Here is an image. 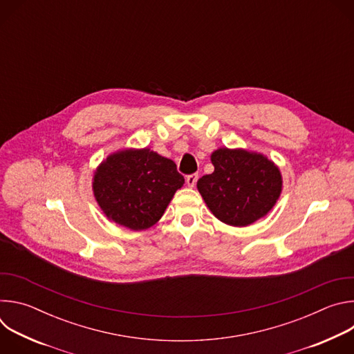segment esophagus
<instances>
[{
	"instance_id": "34e87169",
	"label": "esophagus",
	"mask_w": 354,
	"mask_h": 354,
	"mask_svg": "<svg viewBox=\"0 0 354 354\" xmlns=\"http://www.w3.org/2000/svg\"><path fill=\"white\" fill-rule=\"evenodd\" d=\"M197 179H198V175H197V174L187 175V176H186V183H187V186H189V187H193V186L196 185Z\"/></svg>"
}]
</instances>
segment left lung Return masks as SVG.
<instances>
[{
  "instance_id": "1",
  "label": "left lung",
  "mask_w": 354,
  "mask_h": 354,
  "mask_svg": "<svg viewBox=\"0 0 354 354\" xmlns=\"http://www.w3.org/2000/svg\"><path fill=\"white\" fill-rule=\"evenodd\" d=\"M214 172L197 180L209 210L227 225L246 227L265 217L283 189L279 167L266 156L243 148H217Z\"/></svg>"
}]
</instances>
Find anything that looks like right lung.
I'll use <instances>...</instances> for the list:
<instances>
[{"mask_svg": "<svg viewBox=\"0 0 354 354\" xmlns=\"http://www.w3.org/2000/svg\"><path fill=\"white\" fill-rule=\"evenodd\" d=\"M183 183L172 160L149 148H124L97 165L92 190L108 220L142 231L160 221Z\"/></svg>", "mask_w": 354, "mask_h": 354, "instance_id": "1", "label": "right lung"}]
</instances>
